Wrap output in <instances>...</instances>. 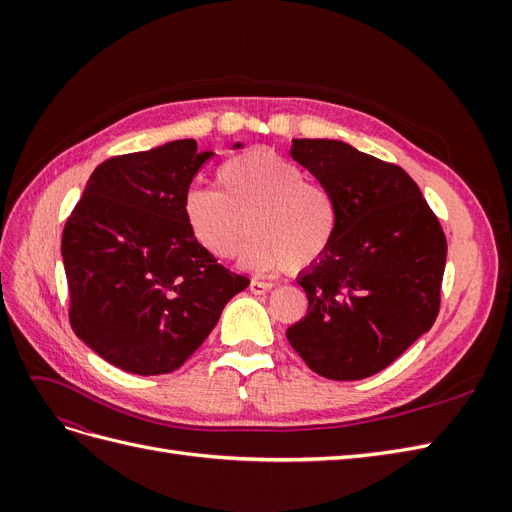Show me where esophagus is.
<instances>
[{
  "mask_svg": "<svg viewBox=\"0 0 512 512\" xmlns=\"http://www.w3.org/2000/svg\"><path fill=\"white\" fill-rule=\"evenodd\" d=\"M271 288H273L271 282H260V280H252V282H250V290H252L254 294H265V292H269Z\"/></svg>",
  "mask_w": 512,
  "mask_h": 512,
  "instance_id": "34e87169",
  "label": "esophagus"
}]
</instances>
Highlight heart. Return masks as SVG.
<instances>
[{
    "label": "heart",
    "instance_id": "obj_1",
    "mask_svg": "<svg viewBox=\"0 0 512 512\" xmlns=\"http://www.w3.org/2000/svg\"><path fill=\"white\" fill-rule=\"evenodd\" d=\"M220 192L192 188L183 194V218L196 243L213 258L239 252L256 271L299 273L327 254L337 228V207L324 185L271 149H250L226 160L218 173Z\"/></svg>",
    "mask_w": 512,
    "mask_h": 512
}]
</instances>
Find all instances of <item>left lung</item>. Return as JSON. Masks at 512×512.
<instances>
[{"instance_id": "obj_1", "label": "left lung", "mask_w": 512, "mask_h": 512, "mask_svg": "<svg viewBox=\"0 0 512 512\" xmlns=\"http://www.w3.org/2000/svg\"><path fill=\"white\" fill-rule=\"evenodd\" d=\"M290 156L331 192L337 228L327 254L299 275L307 314L286 337L324 378H369L436 322L446 237L397 164L329 138H294Z\"/></svg>"}]
</instances>
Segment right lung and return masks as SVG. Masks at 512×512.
Returning a JSON list of instances; mask_svg holds the SVG:
<instances>
[{"label": "right lung", "instance_id": "1", "mask_svg": "<svg viewBox=\"0 0 512 512\" xmlns=\"http://www.w3.org/2000/svg\"><path fill=\"white\" fill-rule=\"evenodd\" d=\"M211 156L183 138L108 158L64 226L72 331L128 374L179 369L250 284L205 252L183 218V194Z\"/></svg>", "mask_w": 512, "mask_h": 512}]
</instances>
